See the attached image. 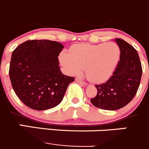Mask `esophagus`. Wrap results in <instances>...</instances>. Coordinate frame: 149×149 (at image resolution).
I'll return each mask as SVG.
<instances>
[{
  "label": "esophagus",
  "mask_w": 149,
  "mask_h": 149,
  "mask_svg": "<svg viewBox=\"0 0 149 149\" xmlns=\"http://www.w3.org/2000/svg\"><path fill=\"white\" fill-rule=\"evenodd\" d=\"M76 81H77V82H79V84H81V85H84V86H86V85L87 84H86V82L83 81H81V79H76Z\"/></svg>",
  "instance_id": "esophagus-1"
}]
</instances>
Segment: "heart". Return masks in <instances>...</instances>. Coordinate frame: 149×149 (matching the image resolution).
I'll list each match as a JSON object with an SVG mask.
<instances>
[{
    "label": "heart",
    "mask_w": 149,
    "mask_h": 149,
    "mask_svg": "<svg viewBox=\"0 0 149 149\" xmlns=\"http://www.w3.org/2000/svg\"><path fill=\"white\" fill-rule=\"evenodd\" d=\"M120 57V49L114 43L77 44L70 52H63L60 61L70 74H81L85 69L86 76L94 83L108 80L113 74Z\"/></svg>",
    "instance_id": "b5f03b06"
}]
</instances>
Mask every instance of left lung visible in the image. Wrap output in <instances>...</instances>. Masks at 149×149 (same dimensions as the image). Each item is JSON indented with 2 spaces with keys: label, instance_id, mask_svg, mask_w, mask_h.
<instances>
[{
  "label": "left lung",
  "instance_id": "8db88e82",
  "mask_svg": "<svg viewBox=\"0 0 149 149\" xmlns=\"http://www.w3.org/2000/svg\"><path fill=\"white\" fill-rule=\"evenodd\" d=\"M120 49V60L113 76L105 83L95 85L97 94L90 100L92 105L104 110L120 109L135 96L141 83L142 66L133 47L121 38H116Z\"/></svg>",
  "mask_w": 149,
  "mask_h": 149
}]
</instances>
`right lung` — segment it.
<instances>
[{
	"label": "right lung",
	"mask_w": 149,
	"mask_h": 149,
	"mask_svg": "<svg viewBox=\"0 0 149 149\" xmlns=\"http://www.w3.org/2000/svg\"><path fill=\"white\" fill-rule=\"evenodd\" d=\"M64 48L57 41L31 40L13 51L9 77L16 95L32 109L44 111L57 106L75 78L65 76L57 57Z\"/></svg>",
	"instance_id": "1"
}]
</instances>
